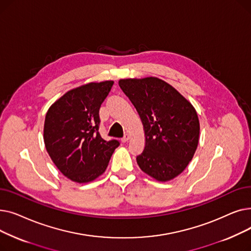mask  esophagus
<instances>
[{"instance_id":"1","label":"esophagus","mask_w":251,"mask_h":251,"mask_svg":"<svg viewBox=\"0 0 251 251\" xmlns=\"http://www.w3.org/2000/svg\"><path fill=\"white\" fill-rule=\"evenodd\" d=\"M129 140V135L128 134H125L122 138H121V141L123 142V143H125V142H127Z\"/></svg>"}]
</instances>
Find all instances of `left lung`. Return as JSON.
Wrapping results in <instances>:
<instances>
[{
    "label": "left lung",
    "mask_w": 251,
    "mask_h": 251,
    "mask_svg": "<svg viewBox=\"0 0 251 251\" xmlns=\"http://www.w3.org/2000/svg\"><path fill=\"white\" fill-rule=\"evenodd\" d=\"M124 94L142 121L146 147L136 161L157 181L181 174L192 160L200 137V121L192 104L162 79H121Z\"/></svg>",
    "instance_id": "obj_1"
}]
</instances>
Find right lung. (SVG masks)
<instances>
[{"mask_svg":"<svg viewBox=\"0 0 251 251\" xmlns=\"http://www.w3.org/2000/svg\"><path fill=\"white\" fill-rule=\"evenodd\" d=\"M113 81L91 82L60 98L49 109L44 127L48 153L60 172L70 180L86 183L100 176L119 140H104L100 128V108Z\"/></svg>","mask_w":251,"mask_h":251,"instance_id":"1","label":"right lung"}]
</instances>
